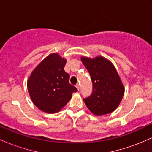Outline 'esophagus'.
<instances>
[{"mask_svg":"<svg viewBox=\"0 0 152 152\" xmlns=\"http://www.w3.org/2000/svg\"><path fill=\"white\" fill-rule=\"evenodd\" d=\"M76 88H77V89H78V90H79L80 87H79V84H78V83H77V84L76 85Z\"/></svg>","mask_w":152,"mask_h":152,"instance_id":"1","label":"esophagus"}]
</instances>
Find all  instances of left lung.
I'll return each mask as SVG.
<instances>
[{
    "label": "left lung",
    "mask_w": 152,
    "mask_h": 152,
    "mask_svg": "<svg viewBox=\"0 0 152 152\" xmlns=\"http://www.w3.org/2000/svg\"><path fill=\"white\" fill-rule=\"evenodd\" d=\"M81 61L93 83L92 93L83 99L88 109L96 115L109 114L117 108L124 93L119 76L109 61L102 56Z\"/></svg>",
    "instance_id": "8db88e82"
}]
</instances>
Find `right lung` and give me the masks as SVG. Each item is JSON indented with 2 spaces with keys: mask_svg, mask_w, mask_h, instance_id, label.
Masks as SVG:
<instances>
[{
  "mask_svg": "<svg viewBox=\"0 0 152 152\" xmlns=\"http://www.w3.org/2000/svg\"><path fill=\"white\" fill-rule=\"evenodd\" d=\"M66 63L58 53L50 54L35 69L28 81L33 102L45 112H58L78 91L69 83L70 76L64 71Z\"/></svg>",
  "mask_w": 152,
  "mask_h": 152,
  "instance_id": "right-lung-1",
  "label": "right lung"
}]
</instances>
